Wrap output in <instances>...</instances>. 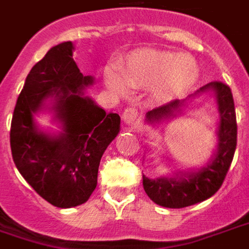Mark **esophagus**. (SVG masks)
<instances>
[{"mask_svg":"<svg viewBox=\"0 0 249 249\" xmlns=\"http://www.w3.org/2000/svg\"><path fill=\"white\" fill-rule=\"evenodd\" d=\"M140 113L137 110L136 107H126L123 113V120H124L125 124L128 125H135L140 121Z\"/></svg>","mask_w":249,"mask_h":249,"instance_id":"esophagus-1","label":"esophagus"}]
</instances>
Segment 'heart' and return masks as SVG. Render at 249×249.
Segmentation results:
<instances>
[{"mask_svg":"<svg viewBox=\"0 0 249 249\" xmlns=\"http://www.w3.org/2000/svg\"><path fill=\"white\" fill-rule=\"evenodd\" d=\"M197 62L189 55L140 50L130 53L121 72L109 69L105 81L113 91L124 94L130 88H151L155 100L168 102L186 93L197 82Z\"/></svg>","mask_w":249,"mask_h":249,"instance_id":"heart-1","label":"heart"}]
</instances>
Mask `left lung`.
<instances>
[{
  "mask_svg": "<svg viewBox=\"0 0 249 249\" xmlns=\"http://www.w3.org/2000/svg\"><path fill=\"white\" fill-rule=\"evenodd\" d=\"M214 90L217 95L220 126H218V145L213 160L198 171L182 173L174 178L148 179L142 175L144 190L155 203L164 208H186L201 202L215 194L221 187L228 170L233 160L237 144V123L234 101L231 88L227 83L214 81L205 85L198 91ZM185 101L174 100L166 105L152 109L147 113L149 123L160 121L174 116L173 112L183 105Z\"/></svg>",
  "mask_w": 249,
  "mask_h": 249,
  "instance_id": "obj_1",
  "label": "left lung"
}]
</instances>
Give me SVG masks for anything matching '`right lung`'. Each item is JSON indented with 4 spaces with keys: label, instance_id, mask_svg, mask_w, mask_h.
<instances>
[{
    "label": "right lung",
    "instance_id": "obj_1",
    "mask_svg": "<svg viewBox=\"0 0 249 249\" xmlns=\"http://www.w3.org/2000/svg\"><path fill=\"white\" fill-rule=\"evenodd\" d=\"M72 43L52 47L29 71L16 102L10 148L17 170L40 197L56 208L88 201L97 187L98 167L107 147L120 132V116L105 112L82 90L93 83L72 59ZM48 96L64 124L56 138L39 132L33 114Z\"/></svg>",
    "mask_w": 249,
    "mask_h": 249
}]
</instances>
